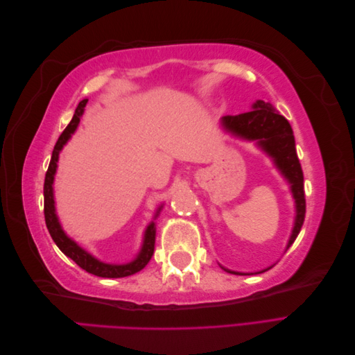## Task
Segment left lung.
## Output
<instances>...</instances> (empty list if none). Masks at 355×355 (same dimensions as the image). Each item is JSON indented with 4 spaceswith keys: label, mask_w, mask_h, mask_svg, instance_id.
<instances>
[{
    "label": "left lung",
    "mask_w": 355,
    "mask_h": 355,
    "mask_svg": "<svg viewBox=\"0 0 355 355\" xmlns=\"http://www.w3.org/2000/svg\"><path fill=\"white\" fill-rule=\"evenodd\" d=\"M252 108V111L244 114L222 116V125L232 135L245 139V141H256L257 146L262 148L263 151L274 159L277 168L280 170L283 176L288 180L296 202L295 227L287 243L288 249L296 240L300 228H302L306 210L304 173L296 154L293 130L290 123L272 108V105L270 102L256 101ZM268 270H270V268H268ZM225 271L243 275V272H235L230 270Z\"/></svg>",
    "instance_id": "left-lung-1"
}]
</instances>
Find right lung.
Returning <instances> with one entry per match:
<instances>
[{
    "label": "right lung",
    "mask_w": 355,
    "mask_h": 355,
    "mask_svg": "<svg viewBox=\"0 0 355 355\" xmlns=\"http://www.w3.org/2000/svg\"><path fill=\"white\" fill-rule=\"evenodd\" d=\"M87 102H89V99H83L78 103L71 123L67 125L65 130L62 132V135L59 136L58 142L55 145V149H53L51 159H50V164H49L46 179H44V218H46V225H47V230L51 235L53 241L56 243V245L63 253H65L68 257H71V259L75 263H77L80 268H83V270H85L93 275L105 277V278L127 277V275H132V274H136L137 271L144 270L146 263L151 261V257L154 254V245H155V223L154 222L148 225V228H146L145 235H144L142 249H141V252H139L136 259L132 261V262H128V263H124V265H112V263H105V262L98 261L90 253H87L84 249H81V247L77 243L71 240L68 235L63 232L60 223H59V219L56 216L55 198H53V180H55L59 153L62 151L63 145H65L71 139V135L75 130H77L80 118L84 114V108H85V105H87ZM161 207H163V206H161ZM161 207H158L155 218L158 216Z\"/></svg>",
    "instance_id": "right-lung-1"
}]
</instances>
